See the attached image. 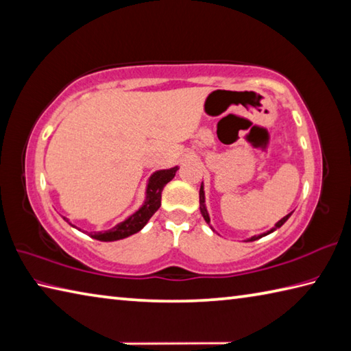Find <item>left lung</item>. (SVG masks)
I'll list each match as a JSON object with an SVG mask.
<instances>
[{"label": "left lung", "instance_id": "left-lung-1", "mask_svg": "<svg viewBox=\"0 0 351 351\" xmlns=\"http://www.w3.org/2000/svg\"><path fill=\"white\" fill-rule=\"evenodd\" d=\"M200 213H202V215H203V218H204V221H206V223L209 224V226H210V218H209L208 209H206V203H204V186H203V183H202V186H200ZM290 215H292V213L287 214L286 217H282L278 223H275V226H274L272 229L267 230V232L260 234V235H254V237H250V238H247L246 241H255V240H258V238H261V237H266V235H269V234H272L274 230H276L278 228H281L282 224L289 220V217H290ZM210 229L214 230V228H213V226H210ZM214 232H215V230H214Z\"/></svg>", "mask_w": 351, "mask_h": 351}]
</instances>
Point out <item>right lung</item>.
I'll use <instances>...</instances> for the list:
<instances>
[{"mask_svg":"<svg viewBox=\"0 0 351 351\" xmlns=\"http://www.w3.org/2000/svg\"><path fill=\"white\" fill-rule=\"evenodd\" d=\"M178 167L169 168V169H158L156 173L151 174L147 183V191H145V200L141 208H138L134 214H131L128 218H125L123 221L117 223L114 228L108 230H99V232H84L88 234L91 238L99 241H117L122 238H127L133 234H137L138 230H142L145 224L148 223L151 217L156 214V210L160 208L162 204V191L165 184L171 182L177 173ZM70 226L81 230L77 226H75L67 217H62Z\"/></svg>","mask_w":351,"mask_h":351,"instance_id":"obj_1","label":"right lung"}]
</instances>
